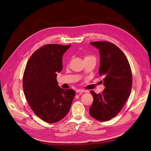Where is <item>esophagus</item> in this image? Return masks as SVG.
<instances>
[{
    "instance_id": "esophagus-1",
    "label": "esophagus",
    "mask_w": 151,
    "mask_h": 151,
    "mask_svg": "<svg viewBox=\"0 0 151 151\" xmlns=\"http://www.w3.org/2000/svg\"><path fill=\"white\" fill-rule=\"evenodd\" d=\"M76 92L77 93H84V91L83 89H76Z\"/></svg>"
}]
</instances>
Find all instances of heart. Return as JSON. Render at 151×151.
<instances>
[{
	"label": "heart",
	"instance_id": "obj_1",
	"mask_svg": "<svg viewBox=\"0 0 151 151\" xmlns=\"http://www.w3.org/2000/svg\"><path fill=\"white\" fill-rule=\"evenodd\" d=\"M89 57H91V56H86V57H85V58H89Z\"/></svg>",
	"mask_w": 151,
	"mask_h": 151
}]
</instances>
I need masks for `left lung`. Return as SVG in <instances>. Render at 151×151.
I'll list each match as a JSON object with an SVG mask.
<instances>
[{
  "mask_svg": "<svg viewBox=\"0 0 151 151\" xmlns=\"http://www.w3.org/2000/svg\"><path fill=\"white\" fill-rule=\"evenodd\" d=\"M99 50V74L103 76L105 89L102 93L91 91L94 100L90 115L99 121L115 117L129 98L132 86L131 68L125 54L115 45L108 42L90 43Z\"/></svg>",
  "mask_w": 151,
  "mask_h": 151,
  "instance_id": "8db88e82",
  "label": "left lung"
}]
</instances>
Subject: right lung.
Returning a JSON list of instances; mask_svg holds the SVG:
<instances>
[{
  "label": "right lung",
  "instance_id": "add662e5",
  "mask_svg": "<svg viewBox=\"0 0 151 151\" xmlns=\"http://www.w3.org/2000/svg\"><path fill=\"white\" fill-rule=\"evenodd\" d=\"M71 45L48 44L32 54L22 81L24 93L35 115L50 123L63 119L69 111L75 91L58 85L57 73L62 70V57Z\"/></svg>",
  "mask_w": 151,
  "mask_h": 151
}]
</instances>
